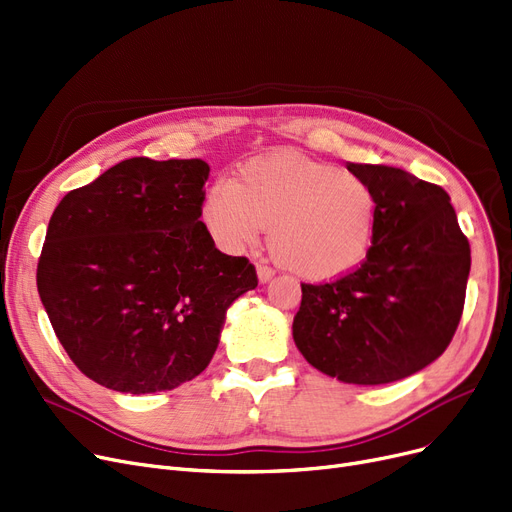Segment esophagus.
Segmentation results:
<instances>
[{
	"label": "esophagus",
	"mask_w": 512,
	"mask_h": 512,
	"mask_svg": "<svg viewBox=\"0 0 512 512\" xmlns=\"http://www.w3.org/2000/svg\"><path fill=\"white\" fill-rule=\"evenodd\" d=\"M274 270L270 268V265H265V263H259L257 265V276H259V282H270L272 278H274Z\"/></svg>",
	"instance_id": "esophagus-1"
}]
</instances>
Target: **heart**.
Masks as SVG:
<instances>
[{"mask_svg": "<svg viewBox=\"0 0 512 512\" xmlns=\"http://www.w3.org/2000/svg\"><path fill=\"white\" fill-rule=\"evenodd\" d=\"M201 219L219 249L238 253L265 226L276 255L307 280H335L368 259L376 230L370 186L351 171L295 152L255 157L217 180Z\"/></svg>", "mask_w": 512, "mask_h": 512, "instance_id": "b5f03b06", "label": "heart"}]
</instances>
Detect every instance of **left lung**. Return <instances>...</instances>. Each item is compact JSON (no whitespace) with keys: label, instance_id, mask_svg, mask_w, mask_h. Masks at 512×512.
Listing matches in <instances>:
<instances>
[{"label":"left lung","instance_id":"obj_1","mask_svg":"<svg viewBox=\"0 0 512 512\" xmlns=\"http://www.w3.org/2000/svg\"><path fill=\"white\" fill-rule=\"evenodd\" d=\"M347 169L374 194L372 249L358 270L301 284L293 339L320 372L385 385L448 349L464 309L471 247L441 186L387 165Z\"/></svg>","mask_w":512,"mask_h":512}]
</instances>
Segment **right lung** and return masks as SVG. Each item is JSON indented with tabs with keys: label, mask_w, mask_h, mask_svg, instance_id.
Returning a JSON list of instances; mask_svg holds the SVG:
<instances>
[{
	"label": "right lung",
	"mask_w": 512,
	"mask_h": 512,
	"mask_svg": "<svg viewBox=\"0 0 512 512\" xmlns=\"http://www.w3.org/2000/svg\"><path fill=\"white\" fill-rule=\"evenodd\" d=\"M209 165L133 157L66 194L50 217L37 291L64 351L98 385L171 391L201 374L226 309L257 286L201 221Z\"/></svg>",
	"instance_id": "add662e5"
}]
</instances>
